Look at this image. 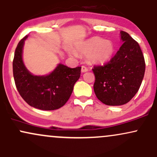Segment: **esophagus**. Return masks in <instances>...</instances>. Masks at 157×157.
<instances>
[{"label": "esophagus", "instance_id": "obj_1", "mask_svg": "<svg viewBox=\"0 0 157 157\" xmlns=\"http://www.w3.org/2000/svg\"><path fill=\"white\" fill-rule=\"evenodd\" d=\"M88 68L86 67V66H81V71H82V72H86V71H88Z\"/></svg>", "mask_w": 157, "mask_h": 157}]
</instances>
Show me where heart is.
Wrapping results in <instances>:
<instances>
[{
    "instance_id": "b5f03b06",
    "label": "heart",
    "mask_w": 157,
    "mask_h": 157,
    "mask_svg": "<svg viewBox=\"0 0 157 157\" xmlns=\"http://www.w3.org/2000/svg\"><path fill=\"white\" fill-rule=\"evenodd\" d=\"M77 50L86 55L92 63L102 64L111 59L113 53V44L111 41L99 37H94L82 43Z\"/></svg>"
}]
</instances>
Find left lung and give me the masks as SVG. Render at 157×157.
I'll return each instance as SVG.
<instances>
[{"label":"left lung","mask_w":157,"mask_h":157,"mask_svg":"<svg viewBox=\"0 0 157 157\" xmlns=\"http://www.w3.org/2000/svg\"><path fill=\"white\" fill-rule=\"evenodd\" d=\"M122 45L109 62L94 66V91L99 100L108 105L128 102L141 86L145 63L140 45L127 32L121 31Z\"/></svg>","instance_id":"obj_1"}]
</instances>
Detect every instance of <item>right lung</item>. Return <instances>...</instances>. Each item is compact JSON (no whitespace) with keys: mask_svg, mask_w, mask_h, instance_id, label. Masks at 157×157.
<instances>
[{"mask_svg":"<svg viewBox=\"0 0 157 157\" xmlns=\"http://www.w3.org/2000/svg\"><path fill=\"white\" fill-rule=\"evenodd\" d=\"M26 37L25 36L17 44L12 63L16 88L23 100L32 107L44 111L60 109L71 96L74 86L80 77L81 67L71 68L59 64L46 76L32 75L22 60Z\"/></svg>","mask_w":157,"mask_h":157,"instance_id":"right-lung-1","label":"right lung"}]
</instances>
